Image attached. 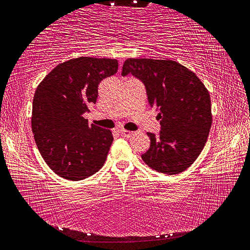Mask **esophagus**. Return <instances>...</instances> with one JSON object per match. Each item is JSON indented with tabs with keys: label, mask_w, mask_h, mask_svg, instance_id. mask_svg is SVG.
I'll use <instances>...</instances> for the list:
<instances>
[{
	"label": "esophagus",
	"mask_w": 250,
	"mask_h": 250,
	"mask_svg": "<svg viewBox=\"0 0 250 250\" xmlns=\"http://www.w3.org/2000/svg\"><path fill=\"white\" fill-rule=\"evenodd\" d=\"M119 132H120L121 136L125 137V138H130L132 136V132L128 131V130H125V129H120V130H119Z\"/></svg>",
	"instance_id": "1"
}]
</instances>
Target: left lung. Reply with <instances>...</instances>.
Here are the masks:
<instances>
[{
  "label": "left lung",
  "instance_id": "1",
  "mask_svg": "<svg viewBox=\"0 0 250 250\" xmlns=\"http://www.w3.org/2000/svg\"><path fill=\"white\" fill-rule=\"evenodd\" d=\"M132 74L146 86L148 102L158 111L161 130L148 132L150 148L141 156L150 168L177 175L203 151L212 124L210 94L197 75L172 60L126 59L122 75Z\"/></svg>",
  "mask_w": 250,
  "mask_h": 250
}]
</instances>
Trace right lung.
<instances>
[{"mask_svg": "<svg viewBox=\"0 0 250 250\" xmlns=\"http://www.w3.org/2000/svg\"><path fill=\"white\" fill-rule=\"evenodd\" d=\"M117 71L116 59L81 57L60 63L38 85L32 131L42 158L58 176L82 180L104 165L112 132L90 126L83 114L97 102L99 83Z\"/></svg>", "mask_w": 250, "mask_h": 250, "instance_id": "add662e5", "label": "right lung"}]
</instances>
